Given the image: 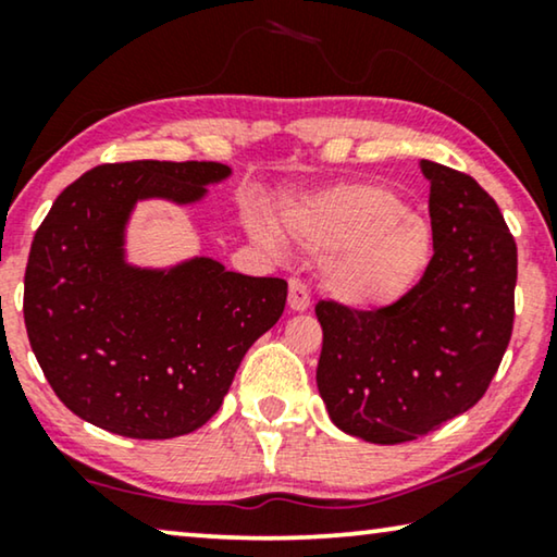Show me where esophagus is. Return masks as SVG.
Listing matches in <instances>:
<instances>
[{
    "mask_svg": "<svg viewBox=\"0 0 557 557\" xmlns=\"http://www.w3.org/2000/svg\"><path fill=\"white\" fill-rule=\"evenodd\" d=\"M309 304H311V296H309L307 284H304L301 278L288 281V307L294 311H304L309 309Z\"/></svg>",
    "mask_w": 557,
    "mask_h": 557,
    "instance_id": "esophagus-1",
    "label": "esophagus"
}]
</instances>
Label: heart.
<instances>
[{
	"label": "heart",
	"mask_w": 557,
	"mask_h": 557,
	"mask_svg": "<svg viewBox=\"0 0 557 557\" xmlns=\"http://www.w3.org/2000/svg\"><path fill=\"white\" fill-rule=\"evenodd\" d=\"M248 231L278 246L276 225L248 218ZM286 238L326 253L322 278L334 299L355 309H383L403 299L429 269L431 225L383 185H339L284 208Z\"/></svg>",
	"instance_id": "1"
}]
</instances>
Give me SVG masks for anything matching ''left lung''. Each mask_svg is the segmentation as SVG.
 <instances>
[{"instance_id": "1", "label": "left lung", "mask_w": 557, "mask_h": 557, "mask_svg": "<svg viewBox=\"0 0 557 557\" xmlns=\"http://www.w3.org/2000/svg\"><path fill=\"white\" fill-rule=\"evenodd\" d=\"M433 256L391 307L322 299L317 385L349 436L406 444L467 413L497 372L515 324L517 246L469 174L423 159Z\"/></svg>"}]
</instances>
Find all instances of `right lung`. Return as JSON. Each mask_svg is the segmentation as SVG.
Instances as JSON below:
<instances>
[{
  "label": "right lung",
  "mask_w": 557,
  "mask_h": 557,
  "mask_svg": "<svg viewBox=\"0 0 557 557\" xmlns=\"http://www.w3.org/2000/svg\"><path fill=\"white\" fill-rule=\"evenodd\" d=\"M218 162L101 164L67 185L37 227L25 271L29 347L65 408L126 438L193 433L223 406L248 347L286 307L284 278L193 258L170 271L124 261L136 200L195 202Z\"/></svg>",
  "instance_id": "obj_1"
}]
</instances>
